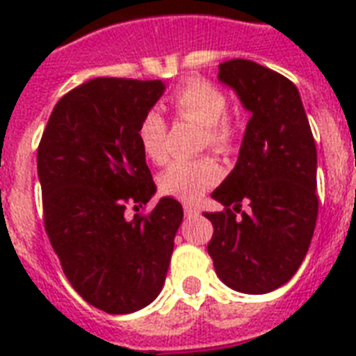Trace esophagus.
<instances>
[{
    "instance_id": "34e87169",
    "label": "esophagus",
    "mask_w": 356,
    "mask_h": 356,
    "mask_svg": "<svg viewBox=\"0 0 356 356\" xmlns=\"http://www.w3.org/2000/svg\"><path fill=\"white\" fill-rule=\"evenodd\" d=\"M184 216H188V218L200 216V209H197L195 205H190V203H186V205H184Z\"/></svg>"
}]
</instances>
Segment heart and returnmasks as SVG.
Listing matches in <instances>:
<instances>
[{"mask_svg": "<svg viewBox=\"0 0 356 356\" xmlns=\"http://www.w3.org/2000/svg\"><path fill=\"white\" fill-rule=\"evenodd\" d=\"M170 107L177 118L203 125V144L227 153L234 144V125L225 116L227 97L218 86L201 79H190L170 97ZM138 142L144 155L155 164L168 159L166 122L155 111L144 114L138 125ZM222 175L220 164L212 156L175 161L162 172L161 190L181 201H197Z\"/></svg>", "mask_w": 356, "mask_h": 356, "instance_id": "1", "label": "heart"}]
</instances>
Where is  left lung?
<instances>
[{"mask_svg":"<svg viewBox=\"0 0 356 356\" xmlns=\"http://www.w3.org/2000/svg\"><path fill=\"white\" fill-rule=\"evenodd\" d=\"M218 79L251 113L236 166L212 192L225 211L205 212L216 275L242 293H268L293 277L318 218L316 144L298 88L251 60L220 64ZM252 209L241 212V201ZM241 214L238 215L237 212Z\"/></svg>","mask_w":356,"mask_h":356,"instance_id":"8db88e82","label":"left lung"}]
</instances>
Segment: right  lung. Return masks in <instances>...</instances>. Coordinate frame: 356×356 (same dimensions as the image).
<instances>
[{
    "mask_svg": "<svg viewBox=\"0 0 356 356\" xmlns=\"http://www.w3.org/2000/svg\"><path fill=\"white\" fill-rule=\"evenodd\" d=\"M166 90L162 81L97 77L58 99L38 145L44 225L66 279L86 303L131 314L161 293L183 207L161 197L129 220L156 186L138 125Z\"/></svg>",
    "mask_w": 356,
    "mask_h": 356,
    "instance_id": "add662e5",
    "label": "right lung"
}]
</instances>
